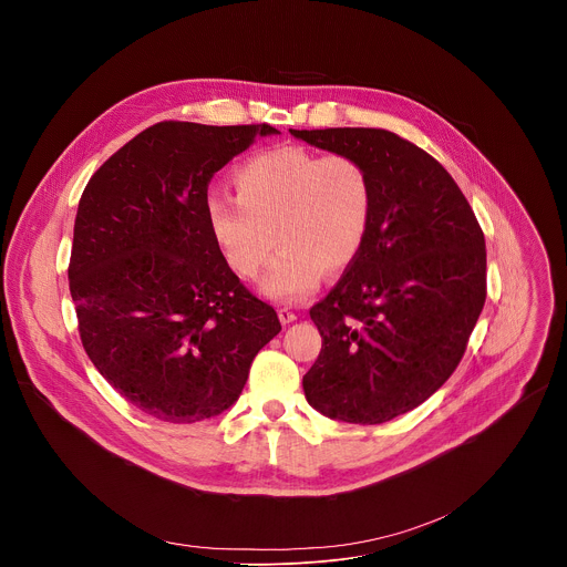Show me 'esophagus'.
Wrapping results in <instances>:
<instances>
[{
    "mask_svg": "<svg viewBox=\"0 0 567 567\" xmlns=\"http://www.w3.org/2000/svg\"><path fill=\"white\" fill-rule=\"evenodd\" d=\"M278 318H280V322L282 326H289V322H293L298 316L291 311V309H287V307H282V309H278Z\"/></svg>",
    "mask_w": 567,
    "mask_h": 567,
    "instance_id": "34e87169",
    "label": "esophagus"
}]
</instances>
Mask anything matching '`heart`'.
Returning <instances> with one entry per match:
<instances>
[{
    "label": "heart",
    "mask_w": 567,
    "mask_h": 567,
    "mask_svg": "<svg viewBox=\"0 0 567 567\" xmlns=\"http://www.w3.org/2000/svg\"><path fill=\"white\" fill-rule=\"evenodd\" d=\"M237 197L210 193L206 221L228 269L254 280L274 254L260 289L278 302H300L322 271L339 274L361 254L374 213V188L361 161L285 145L251 156L235 171Z\"/></svg>",
    "instance_id": "1"
}]
</instances>
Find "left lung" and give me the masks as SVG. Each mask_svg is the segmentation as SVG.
I'll list each match as a JSON object with an SVG mask.
<instances>
[{"label": "left lung", "mask_w": 567, "mask_h": 567, "mask_svg": "<svg viewBox=\"0 0 567 567\" xmlns=\"http://www.w3.org/2000/svg\"><path fill=\"white\" fill-rule=\"evenodd\" d=\"M352 156L374 188L365 245L309 309L322 348L302 390L348 424H383L417 409L457 368L487 298L482 228L442 164L388 130H291Z\"/></svg>", "instance_id": "1"}]
</instances>
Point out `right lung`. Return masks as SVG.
<instances>
[{
    "label": "right lung",
    "instance_id": "1",
    "mask_svg": "<svg viewBox=\"0 0 567 567\" xmlns=\"http://www.w3.org/2000/svg\"><path fill=\"white\" fill-rule=\"evenodd\" d=\"M262 125L156 123L90 179L69 262L78 332L96 370L136 409L195 424L230 409L256 354L282 330L224 262L208 184Z\"/></svg>",
    "mask_w": 567,
    "mask_h": 567
}]
</instances>
